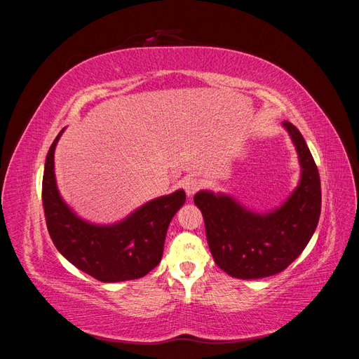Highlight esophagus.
<instances>
[{
	"instance_id": "34e87169",
	"label": "esophagus",
	"mask_w": 359,
	"mask_h": 359,
	"mask_svg": "<svg viewBox=\"0 0 359 359\" xmlns=\"http://www.w3.org/2000/svg\"><path fill=\"white\" fill-rule=\"evenodd\" d=\"M182 187L186 190L187 196H193L201 187V181L198 178H186L182 181Z\"/></svg>"
}]
</instances>
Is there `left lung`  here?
<instances>
[{"label": "left lung", "mask_w": 359, "mask_h": 359, "mask_svg": "<svg viewBox=\"0 0 359 359\" xmlns=\"http://www.w3.org/2000/svg\"><path fill=\"white\" fill-rule=\"evenodd\" d=\"M283 127L297 148L301 180L280 208L257 214L227 194H194L214 262L236 278L281 273L302 253L316 231L322 203L319 170L299 130L289 121Z\"/></svg>", "instance_id": "1"}]
</instances>
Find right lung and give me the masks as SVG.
I'll return each mask as SVG.
<instances>
[{"label":"right lung","mask_w":359,"mask_h":359,"mask_svg":"<svg viewBox=\"0 0 359 359\" xmlns=\"http://www.w3.org/2000/svg\"><path fill=\"white\" fill-rule=\"evenodd\" d=\"M53 140L45 163L41 201L53 244L70 264L88 276L114 283L136 280L156 268L163 256L170 220L186 202L184 190L147 202L115 224H93L79 219L62 201L55 182Z\"/></svg>","instance_id":"obj_1"}]
</instances>
